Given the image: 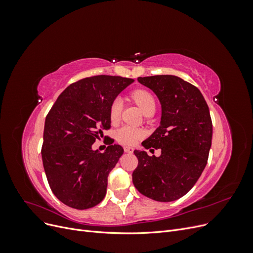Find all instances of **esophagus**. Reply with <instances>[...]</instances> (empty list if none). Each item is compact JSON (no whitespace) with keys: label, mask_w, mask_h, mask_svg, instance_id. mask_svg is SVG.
Returning a JSON list of instances; mask_svg holds the SVG:
<instances>
[{"label":"esophagus","mask_w":253,"mask_h":253,"mask_svg":"<svg viewBox=\"0 0 253 253\" xmlns=\"http://www.w3.org/2000/svg\"><path fill=\"white\" fill-rule=\"evenodd\" d=\"M134 149L131 148V147H125V152L126 153H133Z\"/></svg>","instance_id":"esophagus-1"}]
</instances>
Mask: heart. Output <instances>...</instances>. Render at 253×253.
Returning a JSON list of instances; mask_svg holds the SVG:
<instances>
[{
  "label": "heart",
  "instance_id": "heart-1",
  "mask_svg": "<svg viewBox=\"0 0 253 253\" xmlns=\"http://www.w3.org/2000/svg\"><path fill=\"white\" fill-rule=\"evenodd\" d=\"M133 100L139 106L140 110L147 114L148 112L154 111L156 109V101L155 98L149 90L145 89H137L132 94ZM122 110V100L120 98H116L112 102L111 109H110V118L112 122L118 121L120 114ZM144 133L142 129L131 126H121L117 133H116V139L118 142L126 144V145H133L137 141L140 140L143 137Z\"/></svg>",
  "mask_w": 253,
  "mask_h": 253
}]
</instances>
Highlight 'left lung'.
Returning <instances> with one entry per match:
<instances>
[{
    "instance_id": "1",
    "label": "left lung",
    "mask_w": 253,
    "mask_h": 253,
    "mask_svg": "<svg viewBox=\"0 0 253 253\" xmlns=\"http://www.w3.org/2000/svg\"><path fill=\"white\" fill-rule=\"evenodd\" d=\"M162 104V120L145 149L162 150L159 157L134 151L138 166L133 183L141 194L157 202H173L187 194L208 162L212 120L208 104L196 86L172 75L139 77Z\"/></svg>"
}]
</instances>
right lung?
I'll return each instance as SVG.
<instances>
[{"mask_svg": "<svg viewBox=\"0 0 253 253\" xmlns=\"http://www.w3.org/2000/svg\"><path fill=\"white\" fill-rule=\"evenodd\" d=\"M133 79L93 76L67 86L45 119L42 162L52 193L74 209L93 208L108 187V176L124 149L109 142L104 153L91 149L111 127L110 109Z\"/></svg>", "mask_w": 253, "mask_h": 253, "instance_id": "right-lung-1", "label": "right lung"}]
</instances>
